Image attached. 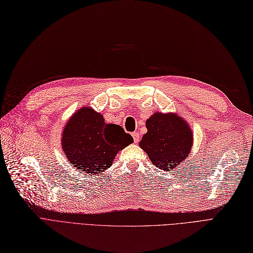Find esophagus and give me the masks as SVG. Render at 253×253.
<instances>
[{
	"instance_id": "obj_1",
	"label": "esophagus",
	"mask_w": 253,
	"mask_h": 253,
	"mask_svg": "<svg viewBox=\"0 0 253 253\" xmlns=\"http://www.w3.org/2000/svg\"><path fill=\"white\" fill-rule=\"evenodd\" d=\"M132 137L134 140V143H137L138 141H140V134H138V132H133L132 133Z\"/></svg>"
}]
</instances>
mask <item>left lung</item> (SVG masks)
<instances>
[{
  "mask_svg": "<svg viewBox=\"0 0 253 253\" xmlns=\"http://www.w3.org/2000/svg\"><path fill=\"white\" fill-rule=\"evenodd\" d=\"M140 147L156 167L172 171L190 156L193 133L188 122L174 112H154L146 121Z\"/></svg>",
  "mask_w": 253,
  "mask_h": 253,
  "instance_id": "1",
  "label": "left lung"
}]
</instances>
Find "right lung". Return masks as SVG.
I'll return each instance as SVG.
<instances>
[{
  "instance_id": "right-lung-1",
  "label": "right lung",
  "mask_w": 253,
  "mask_h": 253,
  "mask_svg": "<svg viewBox=\"0 0 253 253\" xmlns=\"http://www.w3.org/2000/svg\"><path fill=\"white\" fill-rule=\"evenodd\" d=\"M132 142L123 128L107 124L101 113L89 106L73 113L61 137L63 153L70 165L89 174L108 169L118 152Z\"/></svg>"
}]
</instances>
